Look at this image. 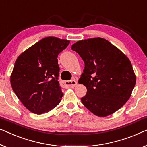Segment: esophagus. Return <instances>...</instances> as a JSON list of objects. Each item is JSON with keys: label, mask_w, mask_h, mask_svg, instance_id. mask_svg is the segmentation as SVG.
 I'll return each mask as SVG.
<instances>
[{"label": "esophagus", "mask_w": 147, "mask_h": 147, "mask_svg": "<svg viewBox=\"0 0 147 147\" xmlns=\"http://www.w3.org/2000/svg\"><path fill=\"white\" fill-rule=\"evenodd\" d=\"M77 84V82L75 80H66L65 81V86L67 87L74 88Z\"/></svg>", "instance_id": "34e87169"}]
</instances>
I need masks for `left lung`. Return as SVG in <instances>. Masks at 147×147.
Listing matches in <instances>:
<instances>
[{"label": "left lung", "instance_id": "1", "mask_svg": "<svg viewBox=\"0 0 147 147\" xmlns=\"http://www.w3.org/2000/svg\"><path fill=\"white\" fill-rule=\"evenodd\" d=\"M84 62L78 83L86 87L81 102L94 114L106 117L129 99L136 76L127 57L106 39L78 41L71 47Z\"/></svg>", "mask_w": 147, "mask_h": 147}]
</instances>
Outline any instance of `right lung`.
<instances>
[{
  "label": "right lung",
  "instance_id": "obj_1",
  "mask_svg": "<svg viewBox=\"0 0 147 147\" xmlns=\"http://www.w3.org/2000/svg\"><path fill=\"white\" fill-rule=\"evenodd\" d=\"M70 41L47 37L19 55L10 76L12 90L26 108L42 114L59 104L63 94L58 81L57 57Z\"/></svg>",
  "mask_w": 147,
  "mask_h": 147
}]
</instances>
